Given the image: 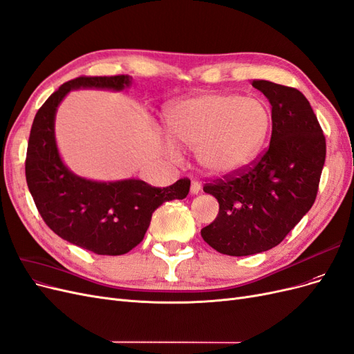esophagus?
<instances>
[{"mask_svg": "<svg viewBox=\"0 0 354 354\" xmlns=\"http://www.w3.org/2000/svg\"><path fill=\"white\" fill-rule=\"evenodd\" d=\"M191 194L192 196H197V194L201 191V184L198 180H196V179H192V182H191Z\"/></svg>", "mask_w": 354, "mask_h": 354, "instance_id": "34e87169", "label": "esophagus"}]
</instances>
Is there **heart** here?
Wrapping results in <instances>:
<instances>
[{"label":"heart","mask_w":354,"mask_h":354,"mask_svg":"<svg viewBox=\"0 0 354 354\" xmlns=\"http://www.w3.org/2000/svg\"><path fill=\"white\" fill-rule=\"evenodd\" d=\"M166 127L175 140L197 153L204 170L225 176L244 169L259 156L272 128V115L259 98L204 93L170 104ZM166 145L179 156L172 141Z\"/></svg>","instance_id":"1"}]
</instances>
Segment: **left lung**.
I'll use <instances>...</instances> for the list:
<instances>
[{
  "mask_svg": "<svg viewBox=\"0 0 354 354\" xmlns=\"http://www.w3.org/2000/svg\"><path fill=\"white\" fill-rule=\"evenodd\" d=\"M272 106L266 153L235 175L204 185L219 214L201 230L216 252L252 256L278 245L313 206L326 144L310 102L299 89L254 79Z\"/></svg>",
  "mask_w": 354,
  "mask_h": 354,
  "instance_id": "left-lung-1",
  "label": "left lung"
}]
</instances>
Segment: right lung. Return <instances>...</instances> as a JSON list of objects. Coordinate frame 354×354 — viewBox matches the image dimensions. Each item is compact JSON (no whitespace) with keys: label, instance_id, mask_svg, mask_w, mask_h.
Masks as SVG:
<instances>
[{"label":"right lung","instance_id":"obj_1","mask_svg":"<svg viewBox=\"0 0 354 354\" xmlns=\"http://www.w3.org/2000/svg\"><path fill=\"white\" fill-rule=\"evenodd\" d=\"M132 77L81 76L63 84L38 110L26 153V182L37 209L50 230L66 241L102 256H120L138 245L151 216L165 201L188 196L191 182L156 188L140 179L98 182L75 175L55 142L57 107L73 89L123 91Z\"/></svg>","mask_w":354,"mask_h":354}]
</instances>
